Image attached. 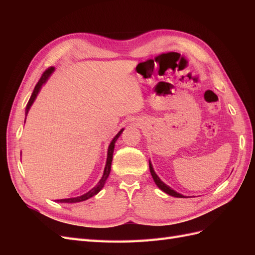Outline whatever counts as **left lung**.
I'll use <instances>...</instances> for the list:
<instances>
[{
	"instance_id": "obj_1",
	"label": "left lung",
	"mask_w": 255,
	"mask_h": 255,
	"mask_svg": "<svg viewBox=\"0 0 255 255\" xmlns=\"http://www.w3.org/2000/svg\"><path fill=\"white\" fill-rule=\"evenodd\" d=\"M149 167H150V172H151V175L153 177V180H154V182H155V184L157 185L159 189H161L164 192H166V194L170 195L172 197H175V198H185L183 195H181V194H179V192H176L175 190L171 189V187H169L168 185H166L163 181H160V179L157 176L155 171H154V169H153L150 161H149Z\"/></svg>"
}]
</instances>
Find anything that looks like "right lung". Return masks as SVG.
<instances>
[{
    "mask_svg": "<svg viewBox=\"0 0 255 255\" xmlns=\"http://www.w3.org/2000/svg\"><path fill=\"white\" fill-rule=\"evenodd\" d=\"M53 71H54V68H53V67L48 68L47 70H45V71L42 73L40 80L38 81V83L36 84V86H35V88H34L33 94H32V96H30L29 101H28V103H27V105H26L25 116L27 115V113H28V111H29V109H30V106H32V104L34 103L35 99H36V97H37V95H38V92L40 91V89H41V87H42V85L48 81L49 76L52 74ZM25 119H26V118H25ZM122 132H123V128L120 130V132H119L117 135H116V136L114 137V139L112 140V142H111V144H110V146H109V151H107L106 165H105V168H104V173H103V175H102V177H101V180H100L99 183L96 185V187H94L91 190H89L88 192H86V194L83 195V196L76 197V198H70V199H60V200H57V202L76 203V202L85 201V200H87V199H89V198H91V197H94L95 195H97L98 192L103 188L104 184H105V182H106V180H107V177H109L110 172H111V167H112V161H113V153H114V149H115V143H116V141H117V139H118L119 136L121 135Z\"/></svg>",
    "mask_w": 255,
    "mask_h": 255,
    "instance_id": "add662e5",
    "label": "right lung"
}]
</instances>
